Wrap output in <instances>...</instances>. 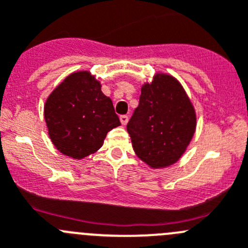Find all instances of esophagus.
<instances>
[{"label":"esophagus","instance_id":"esophagus-1","mask_svg":"<svg viewBox=\"0 0 248 248\" xmlns=\"http://www.w3.org/2000/svg\"><path fill=\"white\" fill-rule=\"evenodd\" d=\"M119 119H120V123H122L123 125H126V124H128L129 117H128V115H125V114H123V115H120Z\"/></svg>","mask_w":248,"mask_h":248}]
</instances>
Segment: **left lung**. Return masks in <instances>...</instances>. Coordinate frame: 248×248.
Masks as SVG:
<instances>
[{
  "label": "left lung",
  "mask_w": 248,
  "mask_h": 248,
  "mask_svg": "<svg viewBox=\"0 0 248 248\" xmlns=\"http://www.w3.org/2000/svg\"><path fill=\"white\" fill-rule=\"evenodd\" d=\"M196 128V114L181 85L170 75L141 89L139 107L126 124L138 157L152 168L178 161Z\"/></svg>",
  "instance_id": "obj_1"
}]
</instances>
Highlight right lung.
Wrapping results in <instances>:
<instances>
[{
  "label": "right lung",
  "mask_w": 248,
  "mask_h": 248,
  "mask_svg": "<svg viewBox=\"0 0 248 248\" xmlns=\"http://www.w3.org/2000/svg\"><path fill=\"white\" fill-rule=\"evenodd\" d=\"M44 113L53 145L75 159L96 152L108 131L120 125L112 100L87 72L65 78L48 96Z\"/></svg>",
  "instance_id": "1"
}]
</instances>
